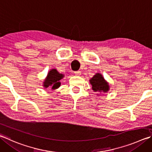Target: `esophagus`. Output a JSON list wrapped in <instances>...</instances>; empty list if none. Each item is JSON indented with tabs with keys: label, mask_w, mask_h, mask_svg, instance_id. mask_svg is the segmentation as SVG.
<instances>
[{
	"label": "esophagus",
	"mask_w": 152,
	"mask_h": 152,
	"mask_svg": "<svg viewBox=\"0 0 152 152\" xmlns=\"http://www.w3.org/2000/svg\"><path fill=\"white\" fill-rule=\"evenodd\" d=\"M74 74H75L76 76H80L81 74V72L80 71H75L74 72Z\"/></svg>",
	"instance_id": "34e87169"
}]
</instances>
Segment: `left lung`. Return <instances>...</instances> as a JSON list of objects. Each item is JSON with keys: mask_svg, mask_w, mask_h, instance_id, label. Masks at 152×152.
Instances as JSON below:
<instances>
[{"mask_svg": "<svg viewBox=\"0 0 152 152\" xmlns=\"http://www.w3.org/2000/svg\"><path fill=\"white\" fill-rule=\"evenodd\" d=\"M90 82L92 86V90L95 92H106L109 90L108 84L100 74H96L90 79Z\"/></svg>", "mask_w": 152, "mask_h": 152, "instance_id": "1", "label": "left lung"}]
</instances>
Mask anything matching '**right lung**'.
<instances>
[{"label":"right lung","mask_w":152,"mask_h":152,"mask_svg":"<svg viewBox=\"0 0 152 152\" xmlns=\"http://www.w3.org/2000/svg\"><path fill=\"white\" fill-rule=\"evenodd\" d=\"M63 74H60L56 69H52L48 74L47 78L44 82V87L50 86L52 89H56L60 86V80L63 78Z\"/></svg>","instance_id":"1"}]
</instances>
